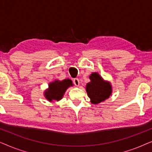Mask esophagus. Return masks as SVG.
<instances>
[{
  "label": "esophagus",
  "mask_w": 152,
  "mask_h": 152,
  "mask_svg": "<svg viewBox=\"0 0 152 152\" xmlns=\"http://www.w3.org/2000/svg\"><path fill=\"white\" fill-rule=\"evenodd\" d=\"M73 83H74V84L76 86H80V80H79V79H77V78L74 79V80H73Z\"/></svg>",
  "instance_id": "34e87169"
}]
</instances>
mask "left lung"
<instances>
[{
	"mask_svg": "<svg viewBox=\"0 0 152 152\" xmlns=\"http://www.w3.org/2000/svg\"><path fill=\"white\" fill-rule=\"evenodd\" d=\"M91 82L86 86L87 95L93 104H97L109 98L112 94V86L110 82L104 80L98 72H93L89 76Z\"/></svg>",
	"mask_w": 152,
	"mask_h": 152,
	"instance_id": "8db88e82",
	"label": "left lung"
}]
</instances>
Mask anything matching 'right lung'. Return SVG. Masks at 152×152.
Returning <instances> with one entry per match:
<instances>
[{"instance_id": "obj_1", "label": "right lung", "mask_w": 152, "mask_h": 152, "mask_svg": "<svg viewBox=\"0 0 152 152\" xmlns=\"http://www.w3.org/2000/svg\"><path fill=\"white\" fill-rule=\"evenodd\" d=\"M72 86V81L69 79H65L62 81L56 80L50 83L48 88L44 91L43 95L50 102H58L63 98L66 90Z\"/></svg>"}]
</instances>
